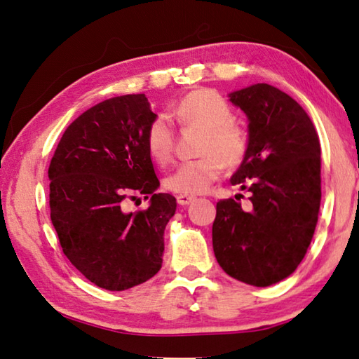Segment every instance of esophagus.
Wrapping results in <instances>:
<instances>
[{"label": "esophagus", "instance_id": "esophagus-1", "mask_svg": "<svg viewBox=\"0 0 359 359\" xmlns=\"http://www.w3.org/2000/svg\"><path fill=\"white\" fill-rule=\"evenodd\" d=\"M177 202H179V205H188V204H191V202L196 199L194 196H188V194H179L177 198Z\"/></svg>", "mask_w": 359, "mask_h": 359}]
</instances>
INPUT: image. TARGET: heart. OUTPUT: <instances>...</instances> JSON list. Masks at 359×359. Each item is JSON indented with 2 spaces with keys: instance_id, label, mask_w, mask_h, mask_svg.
Masks as SVG:
<instances>
[{
  "instance_id": "1",
  "label": "heart",
  "mask_w": 359,
  "mask_h": 359,
  "mask_svg": "<svg viewBox=\"0 0 359 359\" xmlns=\"http://www.w3.org/2000/svg\"><path fill=\"white\" fill-rule=\"evenodd\" d=\"M182 126L202 128L201 158L182 163L168 175L165 187L180 194L205 193L223 174L224 165L233 168L243 161L250 146L246 130L233 121V111L223 95L212 89H194L182 97L172 109ZM146 147L154 161L165 165L174 152V130L163 117L146 130Z\"/></svg>"
}]
</instances>
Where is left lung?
<instances>
[{
    "label": "left lung",
    "instance_id": "left-lung-1",
    "mask_svg": "<svg viewBox=\"0 0 359 359\" xmlns=\"http://www.w3.org/2000/svg\"><path fill=\"white\" fill-rule=\"evenodd\" d=\"M248 116L250 146L231 184L251 205L217 202L215 257L227 275L256 287L290 276L314 236L322 199L320 141L308 113L266 83L232 93Z\"/></svg>",
    "mask_w": 359,
    "mask_h": 359
}]
</instances>
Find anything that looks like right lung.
<instances>
[{"label": "right lung", "instance_id": "obj_1", "mask_svg": "<svg viewBox=\"0 0 359 359\" xmlns=\"http://www.w3.org/2000/svg\"><path fill=\"white\" fill-rule=\"evenodd\" d=\"M157 114L144 94L97 103L70 123L50 161V217L62 252L90 283L127 290L161 269L165 227L177 202L155 193L146 130ZM151 198L127 214V200Z\"/></svg>", "mask_w": 359, "mask_h": 359}]
</instances>
